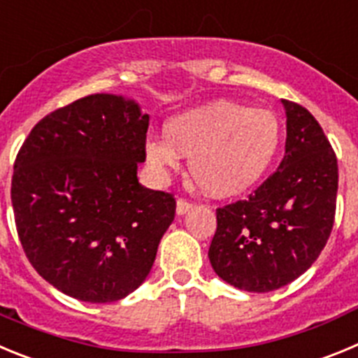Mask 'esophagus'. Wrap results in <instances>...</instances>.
<instances>
[{
    "instance_id": "34e87169",
    "label": "esophagus",
    "mask_w": 358,
    "mask_h": 358,
    "mask_svg": "<svg viewBox=\"0 0 358 358\" xmlns=\"http://www.w3.org/2000/svg\"><path fill=\"white\" fill-rule=\"evenodd\" d=\"M192 208V203L185 201V199H178L176 201V215H183Z\"/></svg>"
}]
</instances>
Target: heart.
I'll return each instance as SVG.
<instances>
[{"instance_id":"heart-1","label":"heart","mask_w":358,"mask_h":358,"mask_svg":"<svg viewBox=\"0 0 358 358\" xmlns=\"http://www.w3.org/2000/svg\"><path fill=\"white\" fill-rule=\"evenodd\" d=\"M166 137L150 135L144 155L160 182L189 157L196 185L212 198L248 192L271 169L282 131L273 112L217 99L175 115L166 123Z\"/></svg>"}]
</instances>
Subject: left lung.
Masks as SVG:
<instances>
[{
  "label": "left lung",
  "instance_id": "8db88e82",
  "mask_svg": "<svg viewBox=\"0 0 358 358\" xmlns=\"http://www.w3.org/2000/svg\"><path fill=\"white\" fill-rule=\"evenodd\" d=\"M285 155L244 201L217 208L208 248L215 275L248 292H271L303 275L330 237L336 217V153L314 115L282 99Z\"/></svg>",
  "mask_w": 358,
  "mask_h": 358
}]
</instances>
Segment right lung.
Segmentation results:
<instances>
[{
    "instance_id": "add662e5",
    "label": "right lung",
    "mask_w": 358,
    "mask_h": 358,
    "mask_svg": "<svg viewBox=\"0 0 358 358\" xmlns=\"http://www.w3.org/2000/svg\"><path fill=\"white\" fill-rule=\"evenodd\" d=\"M148 124L135 99L101 92L41 119L19 150L10 196L22 250L71 298H127L175 219V198L137 178Z\"/></svg>"
}]
</instances>
